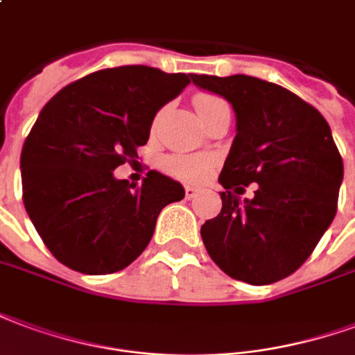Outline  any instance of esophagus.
<instances>
[{
    "label": "esophagus",
    "mask_w": 355,
    "mask_h": 355,
    "mask_svg": "<svg viewBox=\"0 0 355 355\" xmlns=\"http://www.w3.org/2000/svg\"><path fill=\"white\" fill-rule=\"evenodd\" d=\"M196 195H198V189L191 187V185H187V187H185V198H189V200H191V198H195Z\"/></svg>",
    "instance_id": "1"
}]
</instances>
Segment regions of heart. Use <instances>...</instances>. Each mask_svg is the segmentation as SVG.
Wrapping results in <instances>:
<instances>
[{
  "instance_id": "heart-1",
  "label": "heart",
  "mask_w": 355,
  "mask_h": 355,
  "mask_svg": "<svg viewBox=\"0 0 355 355\" xmlns=\"http://www.w3.org/2000/svg\"><path fill=\"white\" fill-rule=\"evenodd\" d=\"M227 105L225 100H221L216 94H196L195 96V107L198 111V115L204 117L217 107ZM214 166V160L209 157H202V155H170L164 160V168L175 178L185 181H198L208 175V172Z\"/></svg>"
}]
</instances>
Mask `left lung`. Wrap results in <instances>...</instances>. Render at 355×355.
I'll list each match as a JSON object with an SVG mask.
<instances>
[{
    "label": "left lung",
    "instance_id": "1",
    "mask_svg": "<svg viewBox=\"0 0 355 355\" xmlns=\"http://www.w3.org/2000/svg\"><path fill=\"white\" fill-rule=\"evenodd\" d=\"M191 79L236 113L219 174L223 208L202 225L204 245L234 280L274 284L309 259L337 214L344 166L329 124L291 90L252 75ZM250 182L258 183L256 196L240 203L236 196Z\"/></svg>",
    "mask_w": 355,
    "mask_h": 355
}]
</instances>
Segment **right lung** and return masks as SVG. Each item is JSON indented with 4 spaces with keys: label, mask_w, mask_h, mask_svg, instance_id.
<instances>
[{
    "label": "right lung",
    "mask_w": 355,
    "mask_h": 355,
    "mask_svg": "<svg viewBox=\"0 0 355 355\" xmlns=\"http://www.w3.org/2000/svg\"><path fill=\"white\" fill-rule=\"evenodd\" d=\"M191 75L119 66L69 83L41 110L20 155L22 200L49 252L83 274H113L146 250L160 209L180 183L149 170L144 183L115 180L138 159L157 111Z\"/></svg>",
    "instance_id": "right-lung-1"
}]
</instances>
